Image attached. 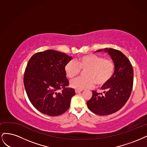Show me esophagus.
Returning a JSON list of instances; mask_svg holds the SVG:
<instances>
[{"label":"esophagus","instance_id":"esophagus-1","mask_svg":"<svg viewBox=\"0 0 147 147\" xmlns=\"http://www.w3.org/2000/svg\"><path fill=\"white\" fill-rule=\"evenodd\" d=\"M81 92H82V90H75V93L76 94L80 93Z\"/></svg>","mask_w":147,"mask_h":147}]
</instances>
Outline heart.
Instances as JSON below:
<instances>
[{"instance_id":"obj_1","label":"heart","mask_w":147,"mask_h":147,"mask_svg":"<svg viewBox=\"0 0 147 147\" xmlns=\"http://www.w3.org/2000/svg\"><path fill=\"white\" fill-rule=\"evenodd\" d=\"M86 77L80 78L71 82L70 86L77 90L105 86L112 79L115 71V64L111 59H104L96 54H87L78 57L76 61L71 60L65 65L64 69L67 76L74 79L84 70Z\"/></svg>"}]
</instances>
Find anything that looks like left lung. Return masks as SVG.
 <instances>
[{"label": "left lung", "instance_id": "8db88e82", "mask_svg": "<svg viewBox=\"0 0 147 147\" xmlns=\"http://www.w3.org/2000/svg\"><path fill=\"white\" fill-rule=\"evenodd\" d=\"M103 51L111 57L115 71L110 81L101 87L103 93L92 91V97L87 102L89 109L99 115H110L121 109L128 100L133 87V68L126 55L112 48Z\"/></svg>", "mask_w": 147, "mask_h": 147}]
</instances>
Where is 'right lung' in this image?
Here are the masks:
<instances>
[{"label":"right lung","mask_w":147,"mask_h":147,"mask_svg":"<svg viewBox=\"0 0 147 147\" xmlns=\"http://www.w3.org/2000/svg\"><path fill=\"white\" fill-rule=\"evenodd\" d=\"M71 59L61 52L46 50L35 54L28 61L24 84L30 102L40 112L58 116L69 109L75 92L67 87L64 67Z\"/></svg>","instance_id":"obj_1"}]
</instances>
